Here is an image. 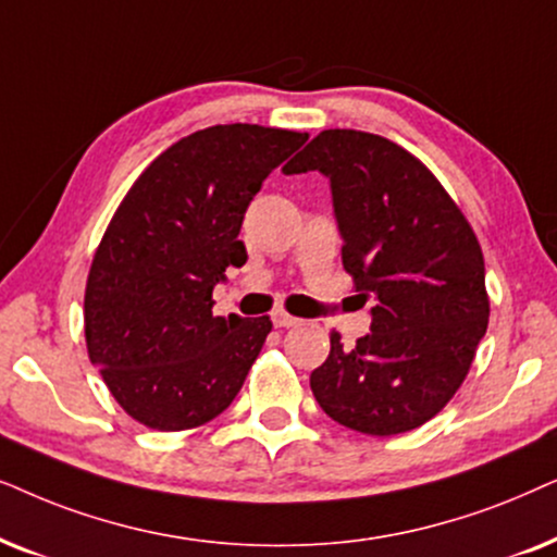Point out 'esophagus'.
<instances>
[{
	"label": "esophagus",
	"mask_w": 557,
	"mask_h": 557,
	"mask_svg": "<svg viewBox=\"0 0 557 557\" xmlns=\"http://www.w3.org/2000/svg\"><path fill=\"white\" fill-rule=\"evenodd\" d=\"M272 323H274V329H293V325L300 323V318L285 313V310H274Z\"/></svg>",
	"instance_id": "esophagus-1"
}]
</instances>
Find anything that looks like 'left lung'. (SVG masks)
<instances>
[{
  "mask_svg": "<svg viewBox=\"0 0 557 557\" xmlns=\"http://www.w3.org/2000/svg\"><path fill=\"white\" fill-rule=\"evenodd\" d=\"M329 177L341 259L374 300L372 331L310 374L323 412L367 435L435 418L469 374L488 323L484 255L461 209L418 158L380 135L325 129L285 168Z\"/></svg>",
  "mask_w": 557,
  "mask_h": 557,
  "instance_id": "1",
  "label": "left lung"
}]
</instances>
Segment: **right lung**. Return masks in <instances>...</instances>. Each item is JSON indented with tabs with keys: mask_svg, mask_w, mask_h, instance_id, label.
I'll use <instances>...</instances> for the list:
<instances>
[{
	"mask_svg": "<svg viewBox=\"0 0 557 557\" xmlns=\"http://www.w3.org/2000/svg\"><path fill=\"white\" fill-rule=\"evenodd\" d=\"M308 135L216 124L168 147L132 185L96 249L84 323L88 359L122 410L175 433L239 395L272 321L213 315L226 267L247 262L244 213Z\"/></svg>",
	"mask_w": 557,
	"mask_h": 557,
	"instance_id": "add662e5",
	"label": "right lung"
}]
</instances>
